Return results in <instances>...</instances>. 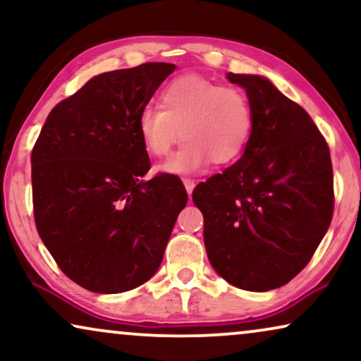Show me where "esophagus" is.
<instances>
[{
  "label": "esophagus",
  "instance_id": "34e87169",
  "mask_svg": "<svg viewBox=\"0 0 361 361\" xmlns=\"http://www.w3.org/2000/svg\"><path fill=\"white\" fill-rule=\"evenodd\" d=\"M183 185H185V188H186V191H188V195H191L193 193V190H195V180H191V178H183Z\"/></svg>",
  "mask_w": 361,
  "mask_h": 361
}]
</instances>
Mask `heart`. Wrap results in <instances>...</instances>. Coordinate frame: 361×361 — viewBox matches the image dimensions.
Instances as JSON below:
<instances>
[{"mask_svg":"<svg viewBox=\"0 0 361 361\" xmlns=\"http://www.w3.org/2000/svg\"><path fill=\"white\" fill-rule=\"evenodd\" d=\"M138 135L152 157L165 158L186 140L163 170L195 173L208 165H228L241 157L253 131V108L240 88L200 75H183L159 91V106L147 104L138 115Z\"/></svg>","mask_w":361,"mask_h":361,"instance_id":"b5f03b06","label":"heart"}]
</instances>
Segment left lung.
Segmentation results:
<instances>
[{
	"instance_id": "8db88e82",
	"label": "left lung",
	"mask_w": 361,
	"mask_h": 361,
	"mask_svg": "<svg viewBox=\"0 0 361 361\" xmlns=\"http://www.w3.org/2000/svg\"><path fill=\"white\" fill-rule=\"evenodd\" d=\"M253 108L243 157L193 191L212 267L236 288L268 291L307 267L331 223L330 148L298 103L267 78L228 73Z\"/></svg>"
}]
</instances>
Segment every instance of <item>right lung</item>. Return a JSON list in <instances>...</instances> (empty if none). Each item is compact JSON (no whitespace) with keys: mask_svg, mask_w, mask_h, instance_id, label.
<instances>
[{"mask_svg":"<svg viewBox=\"0 0 361 361\" xmlns=\"http://www.w3.org/2000/svg\"><path fill=\"white\" fill-rule=\"evenodd\" d=\"M171 63H143L94 76L59 102L31 152L33 212L39 238L65 275L94 293L148 281L188 193L149 170L138 115Z\"/></svg>","mask_w":361,"mask_h":361,"instance_id":"right-lung-1","label":"right lung"}]
</instances>
